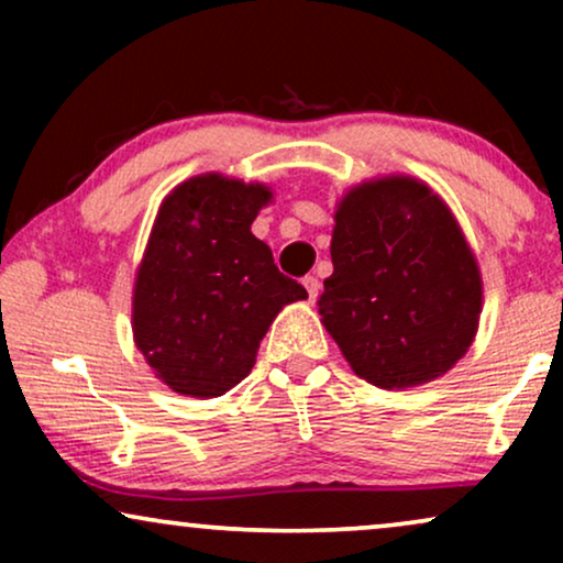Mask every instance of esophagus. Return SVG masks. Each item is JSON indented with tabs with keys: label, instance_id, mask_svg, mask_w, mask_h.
I'll return each mask as SVG.
<instances>
[{
	"label": "esophagus",
	"instance_id": "obj_1",
	"mask_svg": "<svg viewBox=\"0 0 563 563\" xmlns=\"http://www.w3.org/2000/svg\"><path fill=\"white\" fill-rule=\"evenodd\" d=\"M302 284L307 289V297H310V302H314V299H318V295H320V279H318V276H305Z\"/></svg>",
	"mask_w": 563,
	"mask_h": 563
}]
</instances>
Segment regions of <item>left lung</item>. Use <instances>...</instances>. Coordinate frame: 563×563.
Returning a JSON list of instances; mask_svg holds the SVG:
<instances>
[{"mask_svg": "<svg viewBox=\"0 0 563 563\" xmlns=\"http://www.w3.org/2000/svg\"><path fill=\"white\" fill-rule=\"evenodd\" d=\"M322 325L353 372L382 389L443 376L482 312L476 258L443 199L410 176L361 184L338 205Z\"/></svg>", "mask_w": 563, "mask_h": 563, "instance_id": "obj_1", "label": "left lung"}]
</instances>
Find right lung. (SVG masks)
<instances>
[{"label":"right lung","instance_id":"1","mask_svg":"<svg viewBox=\"0 0 563 563\" xmlns=\"http://www.w3.org/2000/svg\"><path fill=\"white\" fill-rule=\"evenodd\" d=\"M268 199L264 184L205 174L161 205L137 268L133 333L148 366L179 395L233 389L282 307L307 297L251 233Z\"/></svg>","mask_w":563,"mask_h":563}]
</instances>
